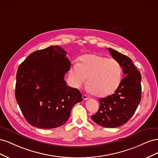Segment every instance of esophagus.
I'll list each match as a JSON object with an SVG mask.
<instances>
[{"label": "esophagus", "mask_w": 158, "mask_h": 158, "mask_svg": "<svg viewBox=\"0 0 158 158\" xmlns=\"http://www.w3.org/2000/svg\"><path fill=\"white\" fill-rule=\"evenodd\" d=\"M82 98H83L84 100H87V99H88V97L87 96V95L83 94V95H82Z\"/></svg>", "instance_id": "1"}]
</instances>
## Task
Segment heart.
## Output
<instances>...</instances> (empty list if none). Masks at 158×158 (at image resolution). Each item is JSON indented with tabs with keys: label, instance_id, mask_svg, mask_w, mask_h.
Returning <instances> with one entry per match:
<instances>
[{
	"label": "heart",
	"instance_id": "obj_1",
	"mask_svg": "<svg viewBox=\"0 0 158 158\" xmlns=\"http://www.w3.org/2000/svg\"><path fill=\"white\" fill-rule=\"evenodd\" d=\"M71 84L80 88L86 82L89 91L98 97H106L115 90L121 82V67L118 62L98 55L84 56L80 63L71 66Z\"/></svg>",
	"mask_w": 158,
	"mask_h": 158
}]
</instances>
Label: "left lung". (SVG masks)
<instances>
[{"label":"left lung","instance_id":"1","mask_svg":"<svg viewBox=\"0 0 158 158\" xmlns=\"http://www.w3.org/2000/svg\"><path fill=\"white\" fill-rule=\"evenodd\" d=\"M108 50L122 67L125 76L113 94L99 99L98 111L91 118L100 126L116 128L132 117L140 102L141 74L129 57L113 49Z\"/></svg>","mask_w":158,"mask_h":158}]
</instances>
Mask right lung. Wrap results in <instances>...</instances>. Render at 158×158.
Listing matches in <instances>:
<instances>
[{"mask_svg":"<svg viewBox=\"0 0 158 158\" xmlns=\"http://www.w3.org/2000/svg\"><path fill=\"white\" fill-rule=\"evenodd\" d=\"M59 46L33 52L20 64L15 96L26 121L40 128L64 124L76 103L82 101L76 88L66 85L64 74L71 63Z\"/></svg>","mask_w":158,"mask_h":158,"instance_id":"right-lung-1","label":"right lung"}]
</instances>
